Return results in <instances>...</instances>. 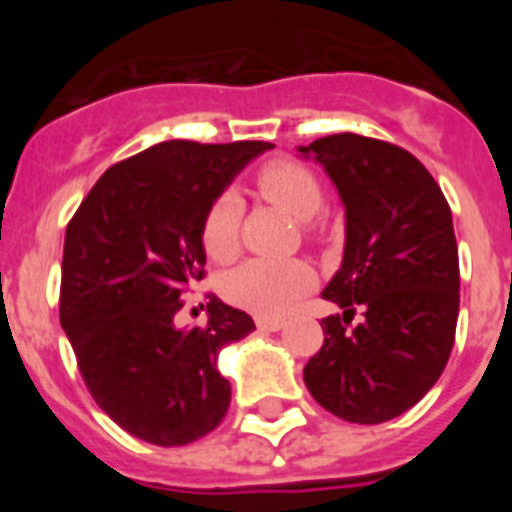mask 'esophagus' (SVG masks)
Masks as SVG:
<instances>
[{
  "label": "esophagus",
  "instance_id": "esophagus-1",
  "mask_svg": "<svg viewBox=\"0 0 512 512\" xmlns=\"http://www.w3.org/2000/svg\"><path fill=\"white\" fill-rule=\"evenodd\" d=\"M256 328H259L261 333H274V330L284 328V320L282 318H256Z\"/></svg>",
  "mask_w": 512,
  "mask_h": 512
}]
</instances>
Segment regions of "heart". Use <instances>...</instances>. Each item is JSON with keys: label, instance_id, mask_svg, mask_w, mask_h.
I'll return each instance as SVG.
<instances>
[{"label": "heart", "instance_id": "b5f03b06", "mask_svg": "<svg viewBox=\"0 0 512 512\" xmlns=\"http://www.w3.org/2000/svg\"><path fill=\"white\" fill-rule=\"evenodd\" d=\"M261 194L295 215L312 220L323 210V187L318 176L297 161H271L256 176ZM243 202L235 192L217 194L202 223V246L215 261H230L241 246ZM315 282V271L300 259H251L235 266L223 282V292L233 305L274 318L284 315Z\"/></svg>", "mask_w": 512, "mask_h": 512}]
</instances>
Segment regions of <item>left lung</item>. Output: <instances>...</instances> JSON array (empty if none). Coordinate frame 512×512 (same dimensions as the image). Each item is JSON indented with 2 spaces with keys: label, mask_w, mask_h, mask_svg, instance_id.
I'll return each mask as SVG.
<instances>
[{
  "label": "left lung",
  "mask_w": 512,
  "mask_h": 512,
  "mask_svg": "<svg viewBox=\"0 0 512 512\" xmlns=\"http://www.w3.org/2000/svg\"><path fill=\"white\" fill-rule=\"evenodd\" d=\"M346 207L343 264L323 297V348L307 361V390L328 413L374 425L431 390L454 348L459 248L451 207L413 153L356 133L300 146ZM362 307L361 324L350 325Z\"/></svg>",
  "instance_id": "1"
}]
</instances>
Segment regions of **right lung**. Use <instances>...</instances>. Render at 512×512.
Listing matches in <instances>:
<instances>
[{"mask_svg": "<svg viewBox=\"0 0 512 512\" xmlns=\"http://www.w3.org/2000/svg\"><path fill=\"white\" fill-rule=\"evenodd\" d=\"M261 140H164L99 176L63 241L61 328L87 390L120 428L153 446H187L230 405L220 348L251 315L207 302L205 328H176L182 292L205 277L202 223Z\"/></svg>", "mask_w": 512, "mask_h": 512, "instance_id": "1", "label": "right lung"}]
</instances>
